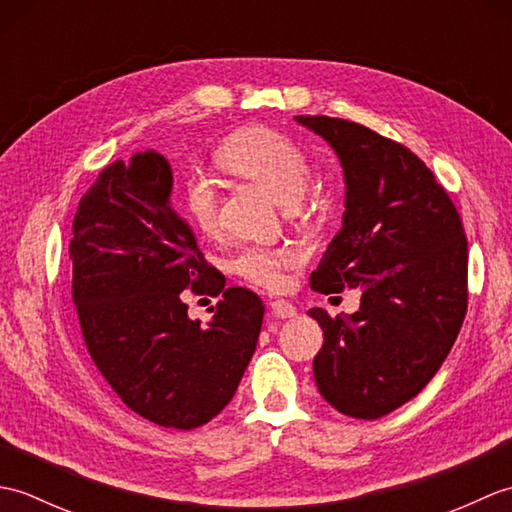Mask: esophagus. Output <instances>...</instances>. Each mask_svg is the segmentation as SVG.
Masks as SVG:
<instances>
[{"label":"esophagus","instance_id":"1","mask_svg":"<svg viewBox=\"0 0 512 512\" xmlns=\"http://www.w3.org/2000/svg\"><path fill=\"white\" fill-rule=\"evenodd\" d=\"M270 312H273L277 319H292V317H295V314H297V308L292 306V303H288V301H284V299H279V301L270 303Z\"/></svg>","mask_w":512,"mask_h":512}]
</instances>
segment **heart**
<instances>
[{"instance_id": "heart-1", "label": "heart", "mask_w": 512, "mask_h": 512, "mask_svg": "<svg viewBox=\"0 0 512 512\" xmlns=\"http://www.w3.org/2000/svg\"><path fill=\"white\" fill-rule=\"evenodd\" d=\"M215 160L233 176L255 182L281 204L297 202L310 180L306 151L284 134L268 127H246L228 136L217 147ZM182 206L189 220L202 233H213L217 226L220 195L213 180L193 176L182 189ZM297 255L284 248H244L231 262L237 275L264 288L284 284V268L295 264Z\"/></svg>"}]
</instances>
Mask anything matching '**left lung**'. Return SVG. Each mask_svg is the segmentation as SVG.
<instances>
[{
  "instance_id": "8db88e82",
  "label": "left lung",
  "mask_w": 512,
  "mask_h": 512,
  "mask_svg": "<svg viewBox=\"0 0 512 512\" xmlns=\"http://www.w3.org/2000/svg\"><path fill=\"white\" fill-rule=\"evenodd\" d=\"M295 121L334 149L345 180L343 226L310 286L363 288L354 314L308 310L323 330L314 380L336 411L376 420L418 396L458 339L469 303L462 220L405 145L343 118Z\"/></svg>"
}]
</instances>
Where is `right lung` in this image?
Masks as SVG:
<instances>
[{
  "mask_svg": "<svg viewBox=\"0 0 512 512\" xmlns=\"http://www.w3.org/2000/svg\"><path fill=\"white\" fill-rule=\"evenodd\" d=\"M171 189L169 162L154 149L101 171L72 222V301L94 365L125 405L189 431L235 396L264 303L248 288H224ZM187 287L223 295L206 326L188 319Z\"/></svg>",
  "mask_w": 512,
  "mask_h": 512,
  "instance_id": "add662e5",
  "label": "right lung"
}]
</instances>
